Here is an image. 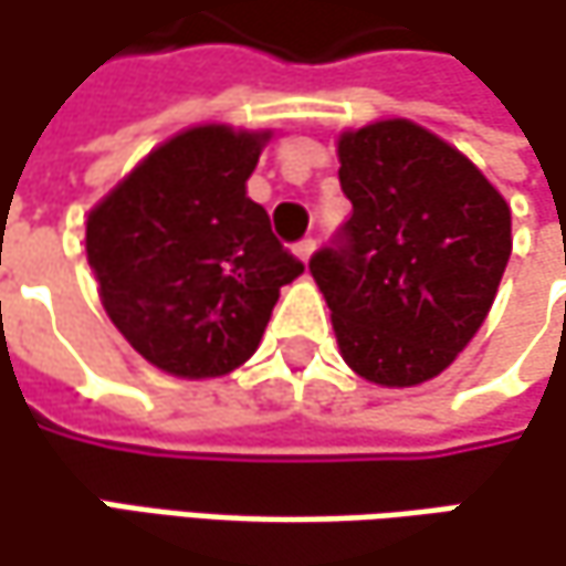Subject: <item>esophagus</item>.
I'll return each mask as SVG.
<instances>
[{
  "label": "esophagus",
  "instance_id": "1",
  "mask_svg": "<svg viewBox=\"0 0 566 566\" xmlns=\"http://www.w3.org/2000/svg\"><path fill=\"white\" fill-rule=\"evenodd\" d=\"M314 249H317V239H314V235H304V239H301V242L294 245V252H297V255H301L304 262H307V259L314 255Z\"/></svg>",
  "mask_w": 566,
  "mask_h": 566
}]
</instances>
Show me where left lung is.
<instances>
[{
    "mask_svg": "<svg viewBox=\"0 0 566 566\" xmlns=\"http://www.w3.org/2000/svg\"><path fill=\"white\" fill-rule=\"evenodd\" d=\"M353 217L311 255L336 343L376 386L440 376L483 327L512 213L470 158L408 119L339 135Z\"/></svg>",
    "mask_w": 566,
    "mask_h": 566,
    "instance_id": "8db88e82",
    "label": "left lung"
}]
</instances>
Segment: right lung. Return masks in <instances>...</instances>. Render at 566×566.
Returning <instances> with one entry per match:
<instances>
[{
	"instance_id": "add662e5",
	"label": "right lung",
	"mask_w": 566,
	"mask_h": 566,
	"mask_svg": "<svg viewBox=\"0 0 566 566\" xmlns=\"http://www.w3.org/2000/svg\"><path fill=\"white\" fill-rule=\"evenodd\" d=\"M269 132L197 126L155 148L86 220V259L119 334L158 369L242 366L304 262L245 197Z\"/></svg>"
}]
</instances>
